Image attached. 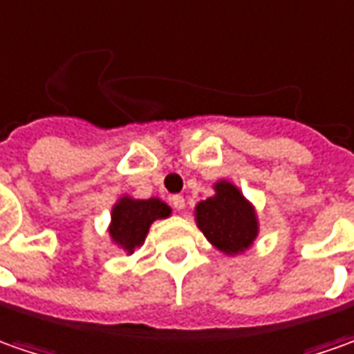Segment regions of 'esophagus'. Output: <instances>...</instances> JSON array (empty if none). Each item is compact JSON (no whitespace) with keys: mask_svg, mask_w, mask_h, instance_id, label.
I'll return each mask as SVG.
<instances>
[{"mask_svg":"<svg viewBox=\"0 0 354 354\" xmlns=\"http://www.w3.org/2000/svg\"><path fill=\"white\" fill-rule=\"evenodd\" d=\"M170 203H172V207L176 209V211H182V209L186 207V199L182 196H172L170 197Z\"/></svg>","mask_w":354,"mask_h":354,"instance_id":"obj_1","label":"esophagus"}]
</instances>
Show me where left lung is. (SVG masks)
Returning a JSON list of instances; mask_svg holds the SVG:
<instances>
[{
	"label": "left lung",
	"mask_w": 354,
	"mask_h": 354,
	"mask_svg": "<svg viewBox=\"0 0 354 354\" xmlns=\"http://www.w3.org/2000/svg\"><path fill=\"white\" fill-rule=\"evenodd\" d=\"M215 192L217 196L201 201L196 207L197 227L221 252L238 254L258 236L254 209L228 182H218Z\"/></svg>",
	"instance_id": "obj_1"
}]
</instances>
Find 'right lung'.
Segmentation results:
<instances>
[{"instance_id":"add662e5","label":"right lung","mask_w":354,"mask_h":354,"mask_svg":"<svg viewBox=\"0 0 354 354\" xmlns=\"http://www.w3.org/2000/svg\"><path fill=\"white\" fill-rule=\"evenodd\" d=\"M170 215V207L160 199H129L124 197L112 209L110 234L114 242L129 254L145 242L147 232L153 221Z\"/></svg>"}]
</instances>
